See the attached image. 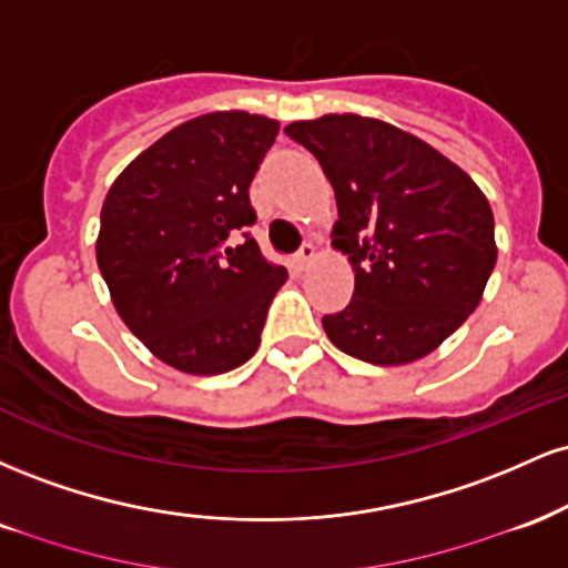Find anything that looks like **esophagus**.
Listing matches in <instances>:
<instances>
[{"instance_id":"obj_1","label":"esophagus","mask_w":568,"mask_h":568,"mask_svg":"<svg viewBox=\"0 0 568 568\" xmlns=\"http://www.w3.org/2000/svg\"><path fill=\"white\" fill-rule=\"evenodd\" d=\"M315 258H317V247H315V245H312V243H304L302 247H298V253H296V264L302 266V270H304V266H310L312 262H315Z\"/></svg>"}]
</instances>
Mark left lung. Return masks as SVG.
Masks as SVG:
<instances>
[{"label": "left lung", "mask_w": 568, "mask_h": 568, "mask_svg": "<svg viewBox=\"0 0 568 568\" xmlns=\"http://www.w3.org/2000/svg\"><path fill=\"white\" fill-rule=\"evenodd\" d=\"M336 194L334 247L355 272L352 302L323 317L331 342L374 366H406L473 315L497 264L478 184L406 130L361 114L285 128Z\"/></svg>", "instance_id": "1"}]
</instances>
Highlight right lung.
<instances>
[{
	"label": "right lung",
	"instance_id": "right-lung-1",
	"mask_svg": "<svg viewBox=\"0 0 568 568\" xmlns=\"http://www.w3.org/2000/svg\"><path fill=\"white\" fill-rule=\"evenodd\" d=\"M277 130L262 114L194 116L130 162L103 200L95 258L116 315L175 371L213 376L251 361L288 280L247 234V186Z\"/></svg>",
	"mask_w": 568,
	"mask_h": 568
}]
</instances>
